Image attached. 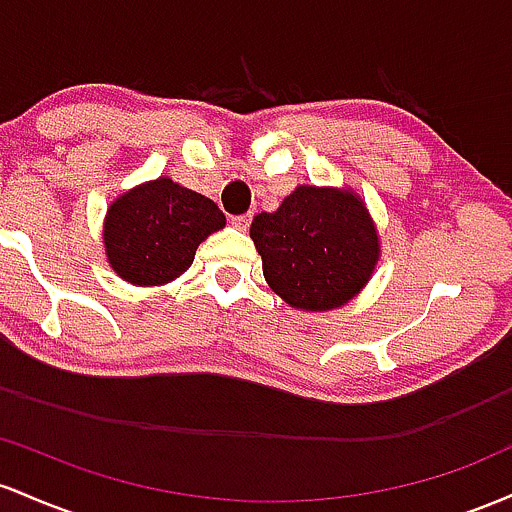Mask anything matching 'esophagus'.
Listing matches in <instances>:
<instances>
[{"label": "esophagus", "mask_w": 512, "mask_h": 512, "mask_svg": "<svg viewBox=\"0 0 512 512\" xmlns=\"http://www.w3.org/2000/svg\"><path fill=\"white\" fill-rule=\"evenodd\" d=\"M251 220H254V215H251V212H246V215H234L232 217V225L237 227V229H249Z\"/></svg>", "instance_id": "esophagus-1"}]
</instances>
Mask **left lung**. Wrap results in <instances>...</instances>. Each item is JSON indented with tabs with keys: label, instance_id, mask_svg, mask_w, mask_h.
<instances>
[{
	"label": "left lung",
	"instance_id": "left-lung-1",
	"mask_svg": "<svg viewBox=\"0 0 512 512\" xmlns=\"http://www.w3.org/2000/svg\"><path fill=\"white\" fill-rule=\"evenodd\" d=\"M266 283L309 312L341 307L370 278L377 234L365 205L348 191L297 186L275 212L251 222Z\"/></svg>",
	"mask_w": 512,
	"mask_h": 512
}]
</instances>
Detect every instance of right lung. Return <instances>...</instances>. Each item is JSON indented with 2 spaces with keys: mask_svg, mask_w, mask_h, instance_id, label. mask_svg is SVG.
Masks as SVG:
<instances>
[{
  "mask_svg": "<svg viewBox=\"0 0 512 512\" xmlns=\"http://www.w3.org/2000/svg\"><path fill=\"white\" fill-rule=\"evenodd\" d=\"M225 227V215L205 195L171 179L149 181L120 195L103 227L108 263L135 285H162L188 271L195 249Z\"/></svg>",
  "mask_w": 512,
  "mask_h": 512,
  "instance_id": "right-lung-1",
  "label": "right lung"
}]
</instances>
